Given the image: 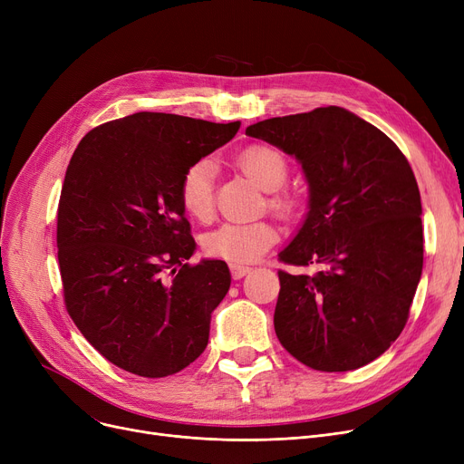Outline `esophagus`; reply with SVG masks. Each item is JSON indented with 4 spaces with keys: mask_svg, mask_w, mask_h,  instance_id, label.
Here are the masks:
<instances>
[{
    "mask_svg": "<svg viewBox=\"0 0 464 464\" xmlns=\"http://www.w3.org/2000/svg\"><path fill=\"white\" fill-rule=\"evenodd\" d=\"M229 269H231V275H233L235 280H238V278H242V276H246V275L252 271L250 266L238 265V263H229Z\"/></svg>",
    "mask_w": 464,
    "mask_h": 464,
    "instance_id": "34e87169",
    "label": "esophagus"
}]
</instances>
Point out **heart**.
<instances>
[{
	"label": "heart",
	"instance_id": "1",
	"mask_svg": "<svg viewBox=\"0 0 464 464\" xmlns=\"http://www.w3.org/2000/svg\"><path fill=\"white\" fill-rule=\"evenodd\" d=\"M237 165L257 188L269 191L266 205L282 218H294L301 210L299 195L282 189L280 186L287 179V160L271 144L256 142L240 150ZM214 177L216 167L208 158L193 161L180 179L179 198L182 208L201 224L212 219L214 203ZM278 242V229L266 222H237L218 227L207 235L203 246L207 256L224 259L229 263H252L269 252Z\"/></svg>",
	"mask_w": 464,
	"mask_h": 464
}]
</instances>
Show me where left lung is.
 Here are the masks:
<instances>
[{
	"label": "left lung",
	"mask_w": 464,
	"mask_h": 464,
	"mask_svg": "<svg viewBox=\"0 0 464 464\" xmlns=\"http://www.w3.org/2000/svg\"><path fill=\"white\" fill-rule=\"evenodd\" d=\"M295 156L310 210L278 271L280 344L322 372L355 371L402 333L423 269L421 198L399 146L340 107L278 116L246 128Z\"/></svg>",
	"instance_id": "left-lung-1"
}]
</instances>
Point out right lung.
Masks as SVG:
<instances>
[{"label":"right lung","mask_w":464,"mask_h":464,"mask_svg":"<svg viewBox=\"0 0 464 464\" xmlns=\"http://www.w3.org/2000/svg\"><path fill=\"white\" fill-rule=\"evenodd\" d=\"M238 128L135 112L93 128L72 152L56 227L63 303L118 369L163 378L205 352L231 276L226 261L188 263L195 240L179 186Z\"/></svg>","instance_id":"add662e5"}]
</instances>
